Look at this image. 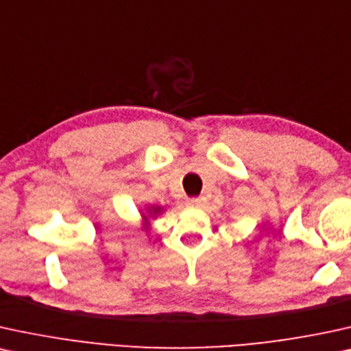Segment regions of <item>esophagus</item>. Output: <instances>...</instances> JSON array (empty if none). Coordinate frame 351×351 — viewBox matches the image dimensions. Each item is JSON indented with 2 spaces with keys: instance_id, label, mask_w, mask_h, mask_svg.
<instances>
[{
  "instance_id": "obj_1",
  "label": "esophagus",
  "mask_w": 351,
  "mask_h": 351,
  "mask_svg": "<svg viewBox=\"0 0 351 351\" xmlns=\"http://www.w3.org/2000/svg\"><path fill=\"white\" fill-rule=\"evenodd\" d=\"M204 202H206V199H204L202 196L188 199V206L189 207H201V206H204Z\"/></svg>"
}]
</instances>
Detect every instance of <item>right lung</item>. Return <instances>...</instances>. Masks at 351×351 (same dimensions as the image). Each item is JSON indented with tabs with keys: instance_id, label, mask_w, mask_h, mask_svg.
Listing matches in <instances>:
<instances>
[{
	"instance_id": "add662e5",
	"label": "right lung",
	"mask_w": 351,
	"mask_h": 351,
	"mask_svg": "<svg viewBox=\"0 0 351 351\" xmlns=\"http://www.w3.org/2000/svg\"><path fill=\"white\" fill-rule=\"evenodd\" d=\"M158 210H160V207H152V210H150V214L155 215V214H157Z\"/></svg>"
}]
</instances>
